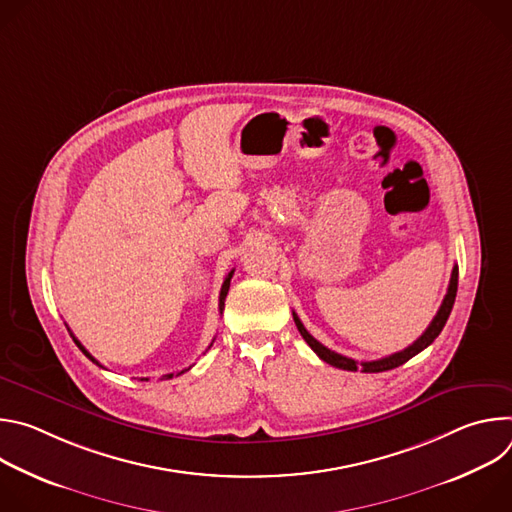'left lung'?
I'll list each match as a JSON object with an SVG mask.
<instances>
[{"mask_svg":"<svg viewBox=\"0 0 512 512\" xmlns=\"http://www.w3.org/2000/svg\"><path fill=\"white\" fill-rule=\"evenodd\" d=\"M456 291H458V265H454L452 269V277H450V287H448V294L440 306V310H437L435 318L431 320V324L427 326V330L411 344L407 346L405 350L401 352H395L391 356H385V358H379V360H369V362H356L352 358H346L330 348H326L324 344H320L306 328L304 324L300 322L298 314L294 312V322L302 334V338L310 344V348L328 364H332V367L336 369H344V371H362V373H383V371H391L395 367H401V364H405L409 358H413L415 354H419L423 348H427L437 336H440V332L444 330L448 318H450V312L454 308V302H456Z\"/></svg>","mask_w":512,"mask_h":512,"instance_id":"left-lung-1","label":"left lung"}]
</instances>
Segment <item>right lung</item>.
<instances>
[{
	"instance_id": "obj_1",
	"label": "right lung",
	"mask_w": 512,
	"mask_h": 512,
	"mask_svg": "<svg viewBox=\"0 0 512 512\" xmlns=\"http://www.w3.org/2000/svg\"><path fill=\"white\" fill-rule=\"evenodd\" d=\"M233 273H235V269H233V271H231V273L225 277V283H223V287H221V296H218V310H221V314H223V310H225V298H227V294H229V287H231V277H233ZM72 340L77 342V346L83 350V354H85L87 358H91L95 364H99V360H95V358L89 354V350H87V348H85V346H83V344H81V342H79L75 336H72ZM212 342H214V340H212ZM210 346H212V344H210ZM210 346H208V348H210ZM99 367H101V364H99ZM186 371H188V369L180 371L178 375H182V373H186ZM172 377H174V373H170V375H164V379H172ZM141 381H148V379H141Z\"/></svg>"
}]
</instances>
